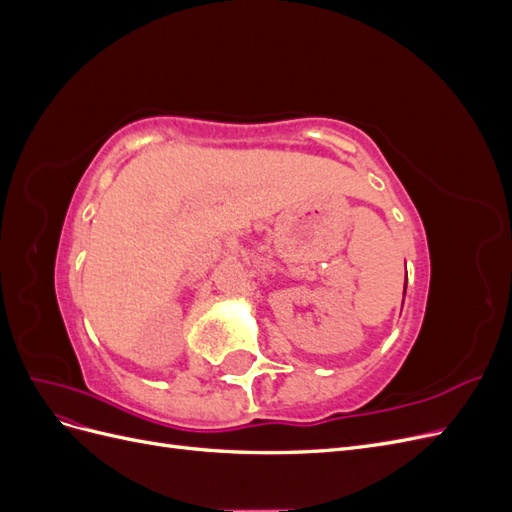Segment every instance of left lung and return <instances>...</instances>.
Segmentation results:
<instances>
[{"mask_svg": "<svg viewBox=\"0 0 512 512\" xmlns=\"http://www.w3.org/2000/svg\"><path fill=\"white\" fill-rule=\"evenodd\" d=\"M404 294H406V290H404Z\"/></svg>", "mask_w": 512, "mask_h": 512, "instance_id": "8db88e82", "label": "left lung"}]
</instances>
